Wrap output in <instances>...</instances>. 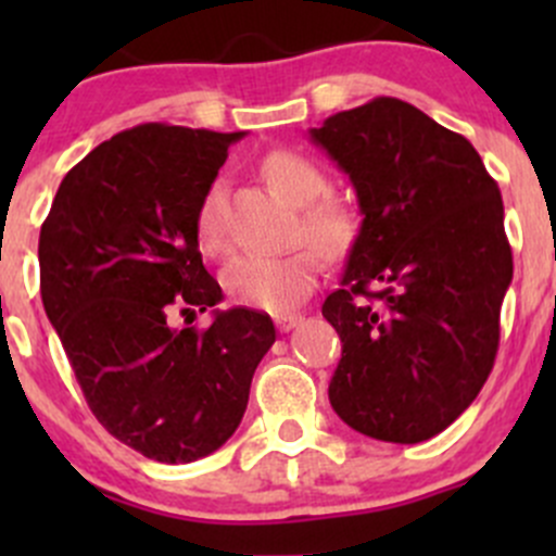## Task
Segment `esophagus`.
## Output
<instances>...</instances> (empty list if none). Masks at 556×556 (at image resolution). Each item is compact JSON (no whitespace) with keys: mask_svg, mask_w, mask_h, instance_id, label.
Returning <instances> with one entry per match:
<instances>
[{"mask_svg":"<svg viewBox=\"0 0 556 556\" xmlns=\"http://www.w3.org/2000/svg\"><path fill=\"white\" fill-rule=\"evenodd\" d=\"M274 323H277L279 333H288V330H293L295 325L301 323V314H279V317L274 319Z\"/></svg>","mask_w":556,"mask_h":556,"instance_id":"34e87169","label":"esophagus"}]
</instances>
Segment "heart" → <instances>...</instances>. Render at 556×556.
Returning <instances> with one entry per match:
<instances>
[{"instance_id": "heart-1", "label": "heart", "mask_w": 556, "mask_h": 556, "mask_svg": "<svg viewBox=\"0 0 556 556\" xmlns=\"http://www.w3.org/2000/svg\"><path fill=\"white\" fill-rule=\"evenodd\" d=\"M266 182L301 210V231L323 255H339L350 244L352 215L336 201H319L328 193V177L306 155L293 150H271L261 161ZM195 239L206 255L228 252L226 226L220 217V185H212L195 210ZM317 257L312 250L282 255H242L223 271V288L233 304L247 309L279 314L295 309L312 293Z\"/></svg>"}]
</instances>
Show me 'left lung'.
I'll use <instances>...</instances> for the list:
<instances>
[{"instance_id": "8db88e82", "label": "left lung", "mask_w": 556, "mask_h": 556, "mask_svg": "<svg viewBox=\"0 0 556 556\" xmlns=\"http://www.w3.org/2000/svg\"><path fill=\"white\" fill-rule=\"evenodd\" d=\"M309 137L350 174L363 215L323 304L341 339L330 406L368 439L419 444L495 366L514 277L501 190L468 139L401 99L336 112Z\"/></svg>"}]
</instances>
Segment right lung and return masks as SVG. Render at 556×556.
Returning a JSON list of instances; mask_svg holds the SVG:
<instances>
[{
	"instance_id": "add662e5",
	"label": "right lung",
	"mask_w": 556,
	"mask_h": 556,
	"mask_svg": "<svg viewBox=\"0 0 556 556\" xmlns=\"http://www.w3.org/2000/svg\"><path fill=\"white\" fill-rule=\"evenodd\" d=\"M244 131L144 123L61 179L39 231V290L93 417L159 463H193L239 428L252 374L277 339L268 314L172 328L223 290L204 268L195 210Z\"/></svg>"
}]
</instances>
